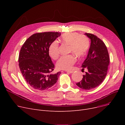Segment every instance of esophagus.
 Returning <instances> with one entry per match:
<instances>
[{
	"label": "esophagus",
	"mask_w": 125,
	"mask_h": 125,
	"mask_svg": "<svg viewBox=\"0 0 125 125\" xmlns=\"http://www.w3.org/2000/svg\"><path fill=\"white\" fill-rule=\"evenodd\" d=\"M66 72H67V73H73V71H66Z\"/></svg>",
	"instance_id": "obj_1"
}]
</instances>
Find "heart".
<instances>
[{
  "label": "heart",
  "instance_id": "1",
  "mask_svg": "<svg viewBox=\"0 0 125 125\" xmlns=\"http://www.w3.org/2000/svg\"><path fill=\"white\" fill-rule=\"evenodd\" d=\"M64 43L69 45V52H73L77 57H82L86 54L89 48V38L84 35L77 32H68L64 33L61 37ZM49 53L50 57L56 60L59 56V44L57 41L52 42L49 48ZM75 62V58L73 55L62 56L56 63L58 69L69 70Z\"/></svg>",
  "mask_w": 125,
  "mask_h": 125
}]
</instances>
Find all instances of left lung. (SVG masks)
Listing matches in <instances>:
<instances>
[{
	"instance_id": "left-lung-1",
	"label": "left lung",
	"mask_w": 125,
	"mask_h": 125,
	"mask_svg": "<svg viewBox=\"0 0 125 125\" xmlns=\"http://www.w3.org/2000/svg\"><path fill=\"white\" fill-rule=\"evenodd\" d=\"M91 39V44L86 59L82 64L83 70L88 71L83 75L82 80L76 83L83 90L94 89L103 82L105 78L109 64L108 52L105 43L97 36L84 33Z\"/></svg>"
}]
</instances>
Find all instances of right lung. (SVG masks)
<instances>
[{
  "label": "right lung",
  "mask_w": 125,
  "mask_h": 125,
  "mask_svg": "<svg viewBox=\"0 0 125 125\" xmlns=\"http://www.w3.org/2000/svg\"><path fill=\"white\" fill-rule=\"evenodd\" d=\"M61 35L58 32L37 33L25 41L19 56V65L25 81L38 91L48 90L57 83L60 72L52 74L54 65L49 48Z\"/></svg>",
  "instance_id": "1"
}]
</instances>
